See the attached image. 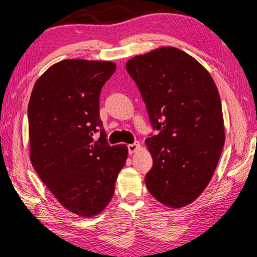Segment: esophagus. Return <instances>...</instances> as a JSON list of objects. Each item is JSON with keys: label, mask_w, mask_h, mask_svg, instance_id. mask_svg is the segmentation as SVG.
<instances>
[{"label": "esophagus", "mask_w": 257, "mask_h": 257, "mask_svg": "<svg viewBox=\"0 0 257 257\" xmlns=\"http://www.w3.org/2000/svg\"><path fill=\"white\" fill-rule=\"evenodd\" d=\"M127 150H128L130 154L135 153V152H137L138 150H140V144L138 143V141H136V143H133V144H130V145H127Z\"/></svg>", "instance_id": "esophagus-1"}]
</instances>
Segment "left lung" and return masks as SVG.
<instances>
[{"instance_id":"left-lung-1","label":"left lung","mask_w":257,"mask_h":257,"mask_svg":"<svg viewBox=\"0 0 257 257\" xmlns=\"http://www.w3.org/2000/svg\"><path fill=\"white\" fill-rule=\"evenodd\" d=\"M126 70L159 131L146 139L153 158L145 177L148 191L166 206L188 205L209 184L225 144L214 81L196 59L175 47L132 58Z\"/></svg>"}]
</instances>
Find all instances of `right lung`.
Returning <instances> with one entry per match:
<instances>
[{
	"mask_svg": "<svg viewBox=\"0 0 257 257\" xmlns=\"http://www.w3.org/2000/svg\"><path fill=\"white\" fill-rule=\"evenodd\" d=\"M114 70L110 61L62 60L37 80L29 102L33 168L62 206L82 217L105 209L127 159L125 145L106 143L99 117V94Z\"/></svg>",
	"mask_w": 257,
	"mask_h": 257,
	"instance_id": "right-lung-1",
	"label": "right lung"
}]
</instances>
